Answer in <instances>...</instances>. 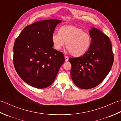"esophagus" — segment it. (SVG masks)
Returning a JSON list of instances; mask_svg holds the SVG:
<instances>
[{
  "instance_id": "esophagus-1",
  "label": "esophagus",
  "mask_w": 121,
  "mask_h": 121,
  "mask_svg": "<svg viewBox=\"0 0 121 121\" xmlns=\"http://www.w3.org/2000/svg\"><path fill=\"white\" fill-rule=\"evenodd\" d=\"M65 62H67V61H69V58H68V56H65Z\"/></svg>"
}]
</instances>
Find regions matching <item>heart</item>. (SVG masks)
I'll list each match as a JSON object with an SVG mask.
<instances>
[{"mask_svg": "<svg viewBox=\"0 0 121 121\" xmlns=\"http://www.w3.org/2000/svg\"><path fill=\"white\" fill-rule=\"evenodd\" d=\"M51 40L54 48L60 50L66 43V47L70 54L78 57L84 55L91 44V37L88 33L75 25H64L59 33H53Z\"/></svg>", "mask_w": 121, "mask_h": 121, "instance_id": "obj_1", "label": "heart"}]
</instances>
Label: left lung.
I'll list each match as a JSON object with an SVG mask.
<instances>
[{"mask_svg":"<svg viewBox=\"0 0 121 121\" xmlns=\"http://www.w3.org/2000/svg\"><path fill=\"white\" fill-rule=\"evenodd\" d=\"M89 33L91 39L88 50L80 57L69 59L72 79L76 86L84 89L101 83L111 70L114 61L109 38L95 27H91Z\"/></svg>","mask_w":121,"mask_h":121,"instance_id":"1","label":"left lung"}]
</instances>
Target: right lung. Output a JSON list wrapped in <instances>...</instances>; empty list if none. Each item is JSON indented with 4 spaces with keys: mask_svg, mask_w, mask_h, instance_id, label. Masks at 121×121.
I'll return each mask as SVG.
<instances>
[{
    "mask_svg": "<svg viewBox=\"0 0 121 121\" xmlns=\"http://www.w3.org/2000/svg\"><path fill=\"white\" fill-rule=\"evenodd\" d=\"M61 20L36 22L23 30L13 46V63L22 80L37 88H45L55 81L65 62L62 52L53 48L51 36Z\"/></svg>",
    "mask_w": 121,
    "mask_h": 121,
    "instance_id": "1",
    "label": "right lung"
}]
</instances>
